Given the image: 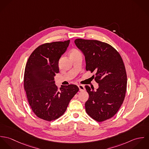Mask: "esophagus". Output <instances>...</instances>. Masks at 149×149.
Here are the masks:
<instances>
[{
    "instance_id": "esophagus-1",
    "label": "esophagus",
    "mask_w": 149,
    "mask_h": 149,
    "mask_svg": "<svg viewBox=\"0 0 149 149\" xmlns=\"http://www.w3.org/2000/svg\"><path fill=\"white\" fill-rule=\"evenodd\" d=\"M78 87L79 88L80 91H85V87L83 85H78Z\"/></svg>"
}]
</instances>
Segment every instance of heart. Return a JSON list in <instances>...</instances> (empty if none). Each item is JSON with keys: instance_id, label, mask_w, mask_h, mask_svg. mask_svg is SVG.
Instances as JSON below:
<instances>
[{"instance_id": "b5f03b06", "label": "heart", "mask_w": 149, "mask_h": 149, "mask_svg": "<svg viewBox=\"0 0 149 149\" xmlns=\"http://www.w3.org/2000/svg\"><path fill=\"white\" fill-rule=\"evenodd\" d=\"M78 53H80V52H79L78 50H77V49H73L71 50V52H70V56H72V55H74V54H78Z\"/></svg>"}]
</instances>
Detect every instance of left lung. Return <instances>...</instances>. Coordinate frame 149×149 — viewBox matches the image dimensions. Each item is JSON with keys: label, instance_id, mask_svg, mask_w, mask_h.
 <instances>
[{"label": "left lung", "instance_id": "1", "mask_svg": "<svg viewBox=\"0 0 149 149\" xmlns=\"http://www.w3.org/2000/svg\"><path fill=\"white\" fill-rule=\"evenodd\" d=\"M74 43L85 56L86 70L96 73L93 76L99 84L96 91L85 86L89 96L86 112L97 122L105 121L117 113L125 97L127 79L123 61L108 43L80 38Z\"/></svg>", "mask_w": 149, "mask_h": 149}]
</instances>
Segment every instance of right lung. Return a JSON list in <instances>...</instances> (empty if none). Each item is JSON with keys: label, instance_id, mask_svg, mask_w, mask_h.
<instances>
[{"label": "right lung", "instance_id": "1", "mask_svg": "<svg viewBox=\"0 0 149 149\" xmlns=\"http://www.w3.org/2000/svg\"><path fill=\"white\" fill-rule=\"evenodd\" d=\"M69 42L43 43L32 52L26 65L23 81L29 105L37 117L46 121L61 116L79 90L73 84L62 85L59 90L54 84L59 60Z\"/></svg>", "mask_w": 149, "mask_h": 149}]
</instances>
